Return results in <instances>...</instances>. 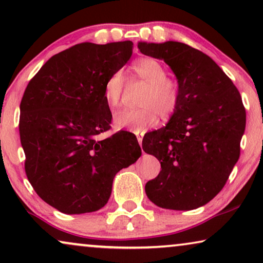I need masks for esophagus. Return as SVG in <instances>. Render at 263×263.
Returning a JSON list of instances; mask_svg holds the SVG:
<instances>
[{"mask_svg":"<svg viewBox=\"0 0 263 263\" xmlns=\"http://www.w3.org/2000/svg\"><path fill=\"white\" fill-rule=\"evenodd\" d=\"M138 141H139V145L141 146L142 145V135H138Z\"/></svg>","mask_w":263,"mask_h":263,"instance_id":"obj_1","label":"esophagus"}]
</instances>
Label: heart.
Masks as SVG:
<instances>
[{
    "label": "heart",
    "mask_w": 263,
    "mask_h": 263,
    "mask_svg": "<svg viewBox=\"0 0 263 263\" xmlns=\"http://www.w3.org/2000/svg\"><path fill=\"white\" fill-rule=\"evenodd\" d=\"M136 78L145 81L147 88L143 93L139 109H125L115 114L114 124L118 129L143 133L158 122V115L164 120L176 112L181 100L177 81L167 77V70L159 61L152 57H141L132 64ZM124 87L122 71H115L104 84V98L111 107L120 105Z\"/></svg>",
    "instance_id": "1"
}]
</instances>
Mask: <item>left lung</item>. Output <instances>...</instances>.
I'll return each mask as SVG.
<instances>
[{
    "label": "left lung",
    "mask_w": 263,
    "mask_h": 263,
    "mask_svg": "<svg viewBox=\"0 0 263 263\" xmlns=\"http://www.w3.org/2000/svg\"><path fill=\"white\" fill-rule=\"evenodd\" d=\"M138 48L163 60L181 91L168 123L143 136V151L161 166L146 183V195L166 210H195L224 188L238 160L246 129L242 98L231 79L200 50L172 41L140 42Z\"/></svg>",
    "instance_id": "obj_1"
}]
</instances>
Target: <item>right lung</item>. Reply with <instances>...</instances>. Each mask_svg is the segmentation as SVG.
<instances>
[{
    "instance_id": "1",
    "label": "right lung",
    "mask_w": 263,
    "mask_h": 263,
    "mask_svg": "<svg viewBox=\"0 0 263 263\" xmlns=\"http://www.w3.org/2000/svg\"><path fill=\"white\" fill-rule=\"evenodd\" d=\"M130 41L81 43L52 56L28 82L20 103L25 171L42 200L66 214L98 211L122 168L141 156L136 136L111 128L104 84L128 62Z\"/></svg>"
}]
</instances>
